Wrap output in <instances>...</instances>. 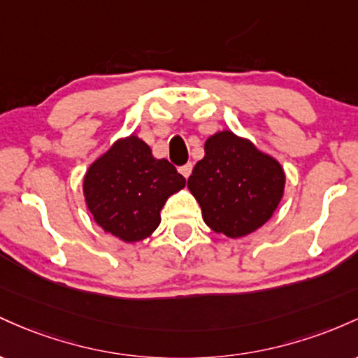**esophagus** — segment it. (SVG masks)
I'll return each instance as SVG.
<instances>
[{
  "label": "esophagus",
  "mask_w": 358,
  "mask_h": 358,
  "mask_svg": "<svg viewBox=\"0 0 358 358\" xmlns=\"http://www.w3.org/2000/svg\"><path fill=\"white\" fill-rule=\"evenodd\" d=\"M191 171H192V164H186V166L179 167V172H180V174H182L186 179L191 176Z\"/></svg>",
  "instance_id": "esophagus-1"
}]
</instances>
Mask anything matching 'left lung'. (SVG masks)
Segmentation results:
<instances>
[{"instance_id":"obj_1","label":"left lung","mask_w":358,"mask_h":358,"mask_svg":"<svg viewBox=\"0 0 358 358\" xmlns=\"http://www.w3.org/2000/svg\"><path fill=\"white\" fill-rule=\"evenodd\" d=\"M286 187V172L277 159L252 140L216 131L204 142V157L192 169L187 189L213 231L242 238L272 218Z\"/></svg>"}]
</instances>
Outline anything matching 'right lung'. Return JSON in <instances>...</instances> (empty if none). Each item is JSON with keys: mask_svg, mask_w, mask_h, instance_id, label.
Listing matches in <instances>:
<instances>
[{"mask_svg": "<svg viewBox=\"0 0 358 358\" xmlns=\"http://www.w3.org/2000/svg\"><path fill=\"white\" fill-rule=\"evenodd\" d=\"M186 179L166 159L131 134L122 136L87 167L86 206L104 231L125 243L142 242L160 224V210Z\"/></svg>", "mask_w": 358, "mask_h": 358, "instance_id": "add662e5", "label": "right lung"}]
</instances>
